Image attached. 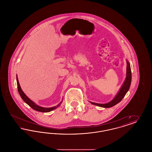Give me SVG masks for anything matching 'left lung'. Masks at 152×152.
Wrapping results in <instances>:
<instances>
[{
    "label": "left lung",
    "mask_w": 152,
    "mask_h": 152,
    "mask_svg": "<svg viewBox=\"0 0 152 152\" xmlns=\"http://www.w3.org/2000/svg\"><path fill=\"white\" fill-rule=\"evenodd\" d=\"M126 64L127 65H126V78L122 86L120 88L117 94L114 99L112 100L105 104L96 103V102H93L92 101H89V102H91L92 104L94 105H97L102 108H110L116 105L117 104H118V102H120L122 100L124 97L125 96V94H126V93L128 92L130 88L131 81H132V72H131L130 64L127 60H126Z\"/></svg>",
    "instance_id": "8db88e82"
}]
</instances>
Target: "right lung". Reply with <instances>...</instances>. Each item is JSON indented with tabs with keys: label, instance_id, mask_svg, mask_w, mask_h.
I'll return each mask as SVG.
<instances>
[{
	"label": "right lung",
	"instance_id": "add662e5",
	"mask_svg": "<svg viewBox=\"0 0 152 152\" xmlns=\"http://www.w3.org/2000/svg\"><path fill=\"white\" fill-rule=\"evenodd\" d=\"M16 81H17V86H18V90L19 94H20V97H22L23 100L27 104H28L31 108H32L36 111L40 112H50L53 110H55V109L58 108V107H59L60 106V105L61 104V103L63 102V100H62L57 105L53 107H51V108H44V107H40V106L37 105L36 103H35L34 101L30 100L29 98L23 92V91H22V88L20 87V84L19 83V80H18L17 75H16Z\"/></svg>",
	"mask_w": 152,
	"mask_h": 152
}]
</instances>
